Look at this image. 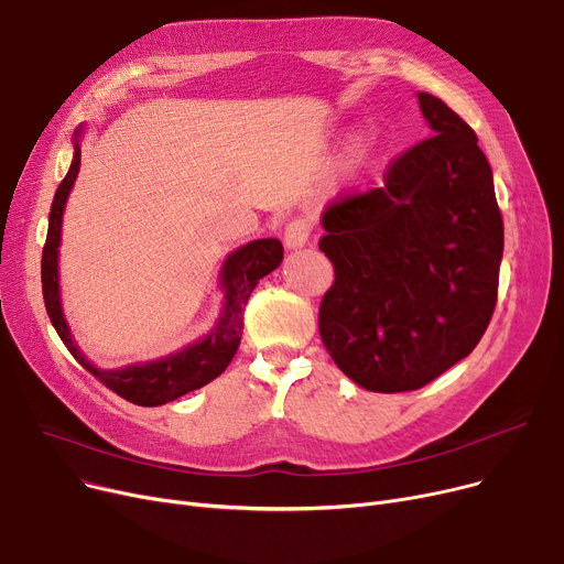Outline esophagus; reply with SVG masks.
<instances>
[{
	"label": "esophagus",
	"instance_id": "1",
	"mask_svg": "<svg viewBox=\"0 0 564 564\" xmlns=\"http://www.w3.org/2000/svg\"><path fill=\"white\" fill-rule=\"evenodd\" d=\"M313 235V221L308 217H294L285 224V230H283V240H285V247L288 249H297V247H304Z\"/></svg>",
	"mask_w": 564,
	"mask_h": 564
}]
</instances>
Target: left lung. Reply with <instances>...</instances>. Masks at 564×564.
Returning <instances> with one entry per match:
<instances>
[{
  "label": "left lung",
  "instance_id": "1",
  "mask_svg": "<svg viewBox=\"0 0 564 564\" xmlns=\"http://www.w3.org/2000/svg\"><path fill=\"white\" fill-rule=\"evenodd\" d=\"M434 134L398 155L383 187L324 210L319 251L334 283L319 338L359 387L402 393L466 359L498 297L502 217L478 137L446 102L419 94Z\"/></svg>",
  "mask_w": 564,
  "mask_h": 564
}]
</instances>
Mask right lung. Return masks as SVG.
<instances>
[{
	"label": "right lung",
	"mask_w": 564,
	"mask_h": 564,
	"mask_svg": "<svg viewBox=\"0 0 564 564\" xmlns=\"http://www.w3.org/2000/svg\"><path fill=\"white\" fill-rule=\"evenodd\" d=\"M79 158H82L79 143H75V158H73L70 171L66 173L62 185H58L52 200L50 226H47L43 262H41L43 300H45L47 315L54 324L58 338L64 340L75 361L91 372L98 381H102L109 391L139 406L166 404L189 391L205 387V383H210L215 377H219L228 368L237 347H240V336L245 327V308L251 292L262 276L274 272L281 264L283 245L279 240H256L228 256L221 272V285L226 290L224 313L213 334L205 340H198L185 347L183 351L171 354V357L160 361L139 364L123 370H98L88 364L84 359V354L75 347L68 332V324L62 313V302H58V276H56L58 251L56 249H58V240H62L64 207L79 171Z\"/></svg>",
	"instance_id": "obj_1"
}]
</instances>
